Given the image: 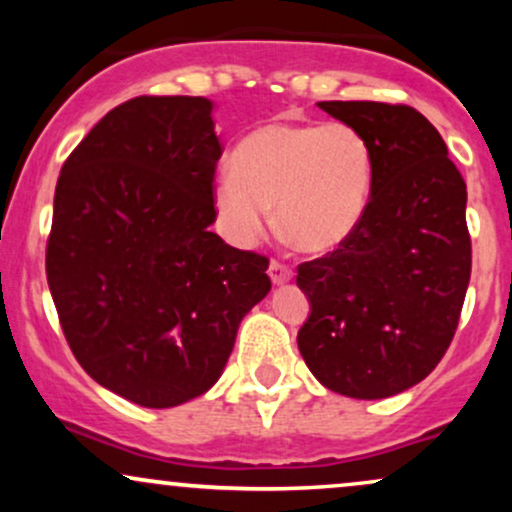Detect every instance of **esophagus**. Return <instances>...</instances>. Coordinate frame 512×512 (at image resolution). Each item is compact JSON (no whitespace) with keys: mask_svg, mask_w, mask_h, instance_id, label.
Masks as SVG:
<instances>
[{"mask_svg":"<svg viewBox=\"0 0 512 512\" xmlns=\"http://www.w3.org/2000/svg\"><path fill=\"white\" fill-rule=\"evenodd\" d=\"M291 276H293V272H291L289 267H286V264H281L279 260L269 262V279H272L276 286L286 284V281H289Z\"/></svg>","mask_w":512,"mask_h":512,"instance_id":"34e87169","label":"esophagus"}]
</instances>
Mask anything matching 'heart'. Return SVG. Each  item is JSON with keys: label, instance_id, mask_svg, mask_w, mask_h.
Segmentation results:
<instances>
[{"label": "heart", "instance_id": "b5f03b06", "mask_svg": "<svg viewBox=\"0 0 512 512\" xmlns=\"http://www.w3.org/2000/svg\"><path fill=\"white\" fill-rule=\"evenodd\" d=\"M373 190V151L346 122H269L240 139L231 173L211 187L216 221L236 245L272 223L303 252L325 255L356 233Z\"/></svg>", "mask_w": 512, "mask_h": 512}]
</instances>
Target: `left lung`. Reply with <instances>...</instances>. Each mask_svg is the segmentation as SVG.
I'll return each instance as SVG.
<instances>
[{
    "mask_svg": "<svg viewBox=\"0 0 512 512\" xmlns=\"http://www.w3.org/2000/svg\"><path fill=\"white\" fill-rule=\"evenodd\" d=\"M373 151V190L342 248L298 267L310 301L298 349L327 390L383 399L421 383L452 342L469 272L467 185L409 105L322 101Z\"/></svg>",
    "mask_w": 512,
    "mask_h": 512,
    "instance_id": "left-lung-1",
    "label": "left lung"
}]
</instances>
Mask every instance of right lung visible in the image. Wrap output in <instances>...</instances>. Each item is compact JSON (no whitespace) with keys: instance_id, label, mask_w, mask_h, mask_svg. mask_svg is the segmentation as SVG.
<instances>
[{"instance_id":"add662e5","label":"right lung","mask_w":512,"mask_h":512,"mask_svg":"<svg viewBox=\"0 0 512 512\" xmlns=\"http://www.w3.org/2000/svg\"><path fill=\"white\" fill-rule=\"evenodd\" d=\"M214 103L139 96L64 161L48 284L81 368L149 409L209 390L240 320L272 289L269 260L209 231L221 144Z\"/></svg>"}]
</instances>
